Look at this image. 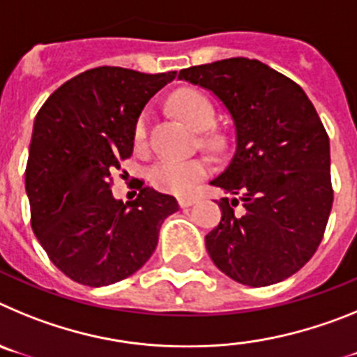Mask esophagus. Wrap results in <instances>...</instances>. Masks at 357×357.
<instances>
[{"mask_svg":"<svg viewBox=\"0 0 357 357\" xmlns=\"http://www.w3.org/2000/svg\"><path fill=\"white\" fill-rule=\"evenodd\" d=\"M195 202H197V198H195V197H181V198H178V206L189 207V206H193Z\"/></svg>","mask_w":357,"mask_h":357,"instance_id":"1","label":"esophagus"}]
</instances>
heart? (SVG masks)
<instances>
[{"label": "heart", "mask_w": 357, "mask_h": 357, "mask_svg": "<svg viewBox=\"0 0 357 357\" xmlns=\"http://www.w3.org/2000/svg\"><path fill=\"white\" fill-rule=\"evenodd\" d=\"M173 109L181 114L185 123L197 130H206L213 127L216 119V110L213 102L200 91L184 89L173 96ZM135 144L146 141V116H141L134 128ZM209 173V164L206 159H162L150 169V182L153 188L166 193L184 195L200 182Z\"/></svg>", "instance_id": "obj_1"}]
</instances>
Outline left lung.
<instances>
[{"instance_id": "obj_1", "label": "left lung", "mask_w": 357, "mask_h": 357, "mask_svg": "<svg viewBox=\"0 0 357 357\" xmlns=\"http://www.w3.org/2000/svg\"><path fill=\"white\" fill-rule=\"evenodd\" d=\"M178 78L213 91L236 125L234 157L211 182L234 195L220 200L222 222L206 236L211 259L254 288L288 279L317 252L333 207L329 135L317 109L291 78L243 56Z\"/></svg>"}]
</instances>
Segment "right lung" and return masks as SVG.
I'll return each instance as SVG.
<instances>
[{
	"label": "right lung",
	"mask_w": 357,
	"mask_h": 357,
	"mask_svg": "<svg viewBox=\"0 0 357 357\" xmlns=\"http://www.w3.org/2000/svg\"><path fill=\"white\" fill-rule=\"evenodd\" d=\"M175 77L102 66L62 84L37 112L24 172L30 223L75 282L98 288L130 277L155 250L164 218L178 211L143 181L134 202L110 191V173L134 151L141 110Z\"/></svg>",
	"instance_id": "1"
}]
</instances>
